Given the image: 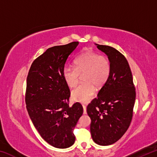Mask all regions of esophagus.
<instances>
[{"instance_id": "esophagus-1", "label": "esophagus", "mask_w": 157, "mask_h": 157, "mask_svg": "<svg viewBox=\"0 0 157 157\" xmlns=\"http://www.w3.org/2000/svg\"><path fill=\"white\" fill-rule=\"evenodd\" d=\"M82 107H83V109H84V114H86V107L85 105H82Z\"/></svg>"}]
</instances>
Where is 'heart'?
<instances>
[{
    "mask_svg": "<svg viewBox=\"0 0 157 157\" xmlns=\"http://www.w3.org/2000/svg\"><path fill=\"white\" fill-rule=\"evenodd\" d=\"M75 67L65 66L62 75L66 84L70 88L78 84L79 75H83L84 83L71 93V98L75 102L87 103L94 97L95 87L99 89L107 82L111 73L110 62L107 57L98 53L87 50L74 60Z\"/></svg>",
    "mask_w": 157,
    "mask_h": 157,
    "instance_id": "heart-1",
    "label": "heart"
}]
</instances>
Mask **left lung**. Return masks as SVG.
Wrapping results in <instances>:
<instances>
[{"label": "left lung", "mask_w": 157, "mask_h": 157, "mask_svg": "<svg viewBox=\"0 0 157 157\" xmlns=\"http://www.w3.org/2000/svg\"><path fill=\"white\" fill-rule=\"evenodd\" d=\"M95 45L107 55L111 73L98 98L87 106L86 111L91 120L90 131L93 140L105 146L116 143L128 129L136 92L131 69L124 55L113 47Z\"/></svg>", "instance_id": "1"}]
</instances>
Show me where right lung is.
I'll use <instances>...</instances> for the list:
<instances>
[{"label": "right lung", "instance_id": "1", "mask_svg": "<svg viewBox=\"0 0 157 157\" xmlns=\"http://www.w3.org/2000/svg\"><path fill=\"white\" fill-rule=\"evenodd\" d=\"M78 41L47 49L32 63L27 78L25 103L32 122L50 145L67 148L75 143L73 134L83 108L79 102L68 105L70 90L62 71Z\"/></svg>", "mask_w": 157, "mask_h": 157}]
</instances>
